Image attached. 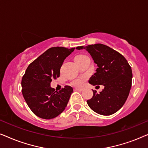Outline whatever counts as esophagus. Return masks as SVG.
<instances>
[{
  "label": "esophagus",
  "instance_id": "34e87169",
  "mask_svg": "<svg viewBox=\"0 0 148 148\" xmlns=\"http://www.w3.org/2000/svg\"><path fill=\"white\" fill-rule=\"evenodd\" d=\"M84 90V88H75V90L81 91V92H82V91H83V90Z\"/></svg>",
  "mask_w": 148,
  "mask_h": 148
}]
</instances>
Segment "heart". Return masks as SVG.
Instances as JSON below:
<instances>
[{"instance_id": "b5f03b06", "label": "heart", "mask_w": 148, "mask_h": 148, "mask_svg": "<svg viewBox=\"0 0 148 148\" xmlns=\"http://www.w3.org/2000/svg\"><path fill=\"white\" fill-rule=\"evenodd\" d=\"M85 56H86V55H84V54H80V55H78L75 58V59H77V58H83V57H85ZM84 78L83 77H78L75 79H74L73 82H71V84L73 86H76V87H79V86H81L83 84V83H84Z\"/></svg>"}]
</instances>
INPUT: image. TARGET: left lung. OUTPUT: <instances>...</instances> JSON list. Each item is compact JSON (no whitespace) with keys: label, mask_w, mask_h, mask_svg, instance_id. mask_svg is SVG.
<instances>
[{"label":"left lung","mask_w":148,"mask_h":148,"mask_svg":"<svg viewBox=\"0 0 148 148\" xmlns=\"http://www.w3.org/2000/svg\"><path fill=\"white\" fill-rule=\"evenodd\" d=\"M76 49L88 51L98 66L89 83L104 86L99 94L93 90V97L87 101L88 106L94 112L105 116L116 112L126 102L132 84V70L126 58L102 44L78 46Z\"/></svg>","instance_id":"1"}]
</instances>
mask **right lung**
I'll return each instance as SVG.
<instances>
[{
	"mask_svg": "<svg viewBox=\"0 0 148 148\" xmlns=\"http://www.w3.org/2000/svg\"><path fill=\"white\" fill-rule=\"evenodd\" d=\"M75 48L52 47L44 52L28 66L22 77V94L26 103L36 116L51 119L65 109L73 90L66 86L55 91L50 87L52 79L60 76L64 60Z\"/></svg>",
	"mask_w": 148,
	"mask_h": 148,
	"instance_id": "1",
	"label": "right lung"
}]
</instances>
